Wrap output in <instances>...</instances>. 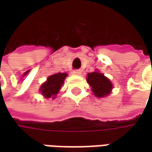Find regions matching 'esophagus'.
<instances>
[{
  "instance_id": "1",
  "label": "esophagus",
  "mask_w": 152,
  "mask_h": 152,
  "mask_svg": "<svg viewBox=\"0 0 152 152\" xmlns=\"http://www.w3.org/2000/svg\"><path fill=\"white\" fill-rule=\"evenodd\" d=\"M72 74L73 75H76V76H80L81 74V72H80V70H74V71H72Z\"/></svg>"
}]
</instances>
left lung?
Returning a JSON list of instances; mask_svg holds the SVG:
<instances>
[{
	"label": "left lung",
	"mask_w": 152,
	"mask_h": 152,
	"mask_svg": "<svg viewBox=\"0 0 152 152\" xmlns=\"http://www.w3.org/2000/svg\"><path fill=\"white\" fill-rule=\"evenodd\" d=\"M86 80L91 86L93 93L97 98L106 97L112 92V84L111 80L99 72L89 73Z\"/></svg>",
	"instance_id": "left-lung-1"
}]
</instances>
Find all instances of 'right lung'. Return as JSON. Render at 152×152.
Here are the masks:
<instances>
[{
  "label": "right lung",
  "mask_w": 152,
  "mask_h": 152,
  "mask_svg": "<svg viewBox=\"0 0 152 152\" xmlns=\"http://www.w3.org/2000/svg\"><path fill=\"white\" fill-rule=\"evenodd\" d=\"M67 76L66 73H56L49 76L47 80L40 86L41 94L46 99H55L64 83V80Z\"/></svg>",
  "instance_id": "obj_1"
}]
</instances>
